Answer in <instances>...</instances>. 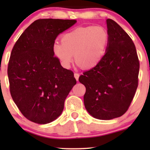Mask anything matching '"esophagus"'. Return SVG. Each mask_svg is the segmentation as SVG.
Returning <instances> with one entry per match:
<instances>
[{"label": "esophagus", "mask_w": 150, "mask_h": 150, "mask_svg": "<svg viewBox=\"0 0 150 150\" xmlns=\"http://www.w3.org/2000/svg\"><path fill=\"white\" fill-rule=\"evenodd\" d=\"M74 76H75V79H76L77 81H78V78H79L80 74L78 73V72H75V74H74Z\"/></svg>", "instance_id": "34e87169"}]
</instances>
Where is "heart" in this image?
<instances>
[{
  "mask_svg": "<svg viewBox=\"0 0 150 150\" xmlns=\"http://www.w3.org/2000/svg\"><path fill=\"white\" fill-rule=\"evenodd\" d=\"M62 43L53 45V53L62 65L69 68L75 61L84 69H91L99 64L109 42L107 30L102 26L78 28L64 33Z\"/></svg>",
  "mask_w": 150,
  "mask_h": 150,
  "instance_id": "b5f03b06",
  "label": "heart"
}]
</instances>
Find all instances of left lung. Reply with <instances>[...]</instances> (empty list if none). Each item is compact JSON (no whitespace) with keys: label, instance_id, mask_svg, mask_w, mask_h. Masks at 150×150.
Returning a JSON list of instances; mask_svg holds the SVG:
<instances>
[{"label":"left lung","instance_id":"8db88e82","mask_svg":"<svg viewBox=\"0 0 150 150\" xmlns=\"http://www.w3.org/2000/svg\"><path fill=\"white\" fill-rule=\"evenodd\" d=\"M109 42L98 65L81 75L86 87L84 105L99 120L122 116L128 110L139 83V61L130 36L112 19H107Z\"/></svg>","mask_w":150,"mask_h":150}]
</instances>
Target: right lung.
Instances as JSON below:
<instances>
[{
	"label": "right lung",
	"instance_id": "1",
	"mask_svg": "<svg viewBox=\"0 0 150 150\" xmlns=\"http://www.w3.org/2000/svg\"><path fill=\"white\" fill-rule=\"evenodd\" d=\"M75 23L72 19H38L12 48L8 64L10 93L30 121L46 124L56 120L76 84L73 72L63 68L53 53L57 35Z\"/></svg>",
	"mask_w": 150,
	"mask_h": 150
}]
</instances>
